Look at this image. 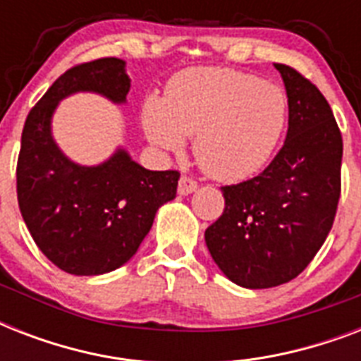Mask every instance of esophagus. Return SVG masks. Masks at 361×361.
<instances>
[{"label": "esophagus", "mask_w": 361, "mask_h": 361, "mask_svg": "<svg viewBox=\"0 0 361 361\" xmlns=\"http://www.w3.org/2000/svg\"><path fill=\"white\" fill-rule=\"evenodd\" d=\"M198 183L189 176H181L180 183H178V192L180 195H191L192 191H197Z\"/></svg>", "instance_id": "34e87169"}]
</instances>
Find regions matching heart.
<instances>
[{
	"mask_svg": "<svg viewBox=\"0 0 361 361\" xmlns=\"http://www.w3.org/2000/svg\"><path fill=\"white\" fill-rule=\"evenodd\" d=\"M144 129L155 146L180 152L195 135L200 169L219 181H240L264 166L286 123L281 87L241 71L202 67L170 82L164 99L144 104Z\"/></svg>",
	"mask_w": 361,
	"mask_h": 361,
	"instance_id": "b5f03b06",
	"label": "heart"
}]
</instances>
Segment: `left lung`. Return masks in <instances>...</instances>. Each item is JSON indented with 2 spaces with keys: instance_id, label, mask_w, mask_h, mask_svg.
<instances>
[{
  "instance_id": "obj_1",
  "label": "left lung",
  "mask_w": 361,
  "mask_h": 361,
  "mask_svg": "<svg viewBox=\"0 0 361 361\" xmlns=\"http://www.w3.org/2000/svg\"><path fill=\"white\" fill-rule=\"evenodd\" d=\"M288 97L286 140L258 176L221 187L225 209L206 228L223 274L245 288H271L307 268L336 219L343 138L319 87L290 65L274 63Z\"/></svg>"
}]
</instances>
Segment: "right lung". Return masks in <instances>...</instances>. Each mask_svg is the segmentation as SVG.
I'll return each mask as SVG.
<instances>
[{"mask_svg": "<svg viewBox=\"0 0 361 361\" xmlns=\"http://www.w3.org/2000/svg\"><path fill=\"white\" fill-rule=\"evenodd\" d=\"M125 61L101 58L65 71L30 110L22 130L16 195L20 214L44 257L73 275H101L123 266L140 247L157 209L176 198L178 170H146L125 149L97 166L65 157L50 133L58 103L95 92L125 103Z\"/></svg>", "mask_w": 361, "mask_h": 361, "instance_id": "obj_1", "label": "right lung"}]
</instances>
